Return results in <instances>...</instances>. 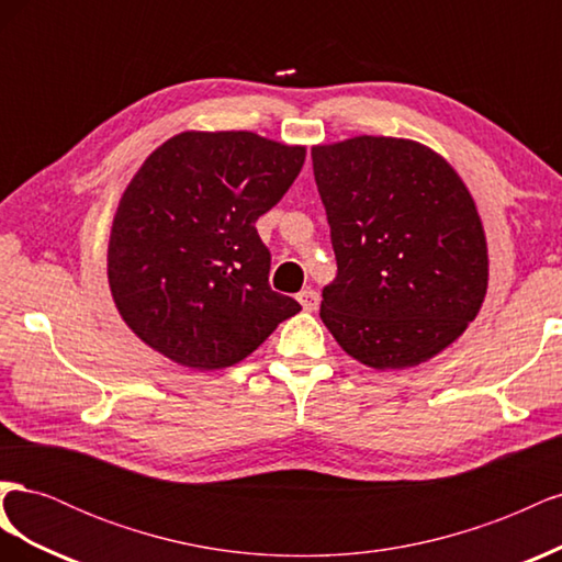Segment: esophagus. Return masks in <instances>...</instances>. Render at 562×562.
<instances>
[{"label":"esophagus","mask_w":562,"mask_h":562,"mask_svg":"<svg viewBox=\"0 0 562 562\" xmlns=\"http://www.w3.org/2000/svg\"><path fill=\"white\" fill-rule=\"evenodd\" d=\"M297 302L302 304L304 312H316V307H318V293L312 291V288H307V291H300L297 293Z\"/></svg>","instance_id":"esophagus-1"}]
</instances>
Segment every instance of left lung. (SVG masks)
Instances as JSON below:
<instances>
[{
  "label": "left lung",
  "instance_id": "1",
  "mask_svg": "<svg viewBox=\"0 0 562 562\" xmlns=\"http://www.w3.org/2000/svg\"><path fill=\"white\" fill-rule=\"evenodd\" d=\"M312 161L337 260L321 321L368 368L434 359L487 293L485 232L467 184L431 147L386 135L314 145Z\"/></svg>",
  "mask_w": 562,
  "mask_h": 562
}]
</instances>
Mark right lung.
Instances as JSON below:
<instances>
[{"instance_id":"obj_1","label":"right lung","mask_w":562,"mask_h":562,"mask_svg":"<svg viewBox=\"0 0 562 562\" xmlns=\"http://www.w3.org/2000/svg\"><path fill=\"white\" fill-rule=\"evenodd\" d=\"M304 155L250 131H184L145 159L119 201L108 279L147 347L192 370L229 368L302 310L269 288L255 223Z\"/></svg>"}]
</instances>
